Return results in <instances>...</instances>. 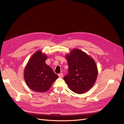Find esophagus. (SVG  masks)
I'll return each instance as SVG.
<instances>
[{"label":"esophagus","instance_id":"obj_1","mask_svg":"<svg viewBox=\"0 0 124 124\" xmlns=\"http://www.w3.org/2000/svg\"><path fill=\"white\" fill-rule=\"evenodd\" d=\"M58 77L59 78H62L63 77V74L62 73H61L58 74Z\"/></svg>","mask_w":124,"mask_h":124}]
</instances>
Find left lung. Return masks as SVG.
Returning <instances> with one entry per match:
<instances>
[{
    "mask_svg": "<svg viewBox=\"0 0 124 124\" xmlns=\"http://www.w3.org/2000/svg\"><path fill=\"white\" fill-rule=\"evenodd\" d=\"M65 57L69 66V73L63 78L67 85L78 94L87 92L95 84L98 76L94 59L78 48H73Z\"/></svg>",
    "mask_w": 124,
    "mask_h": 124,
    "instance_id": "obj_1",
    "label": "left lung"
}]
</instances>
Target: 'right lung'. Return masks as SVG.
Instances as JSON below:
<instances>
[{
	"label": "right lung",
	"instance_id": "1",
	"mask_svg": "<svg viewBox=\"0 0 124 124\" xmlns=\"http://www.w3.org/2000/svg\"><path fill=\"white\" fill-rule=\"evenodd\" d=\"M46 54L38 50L30 58L24 71L26 84L33 91L44 93L50 88L58 78L51 67L46 64Z\"/></svg>",
	"mask_w": 124,
	"mask_h": 124
}]
</instances>
